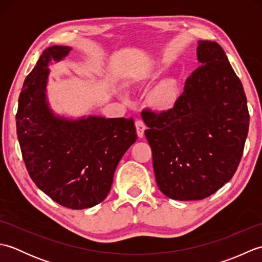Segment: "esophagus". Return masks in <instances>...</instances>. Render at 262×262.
I'll list each match as a JSON object with an SVG mask.
<instances>
[{
    "label": "esophagus",
    "instance_id": "obj_1",
    "mask_svg": "<svg viewBox=\"0 0 262 262\" xmlns=\"http://www.w3.org/2000/svg\"><path fill=\"white\" fill-rule=\"evenodd\" d=\"M135 127H136V130H137V136L142 138L144 136V132L146 129V126L144 124L143 120H136L135 121Z\"/></svg>",
    "mask_w": 262,
    "mask_h": 262
}]
</instances>
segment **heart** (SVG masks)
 <instances>
[{"label": "heart", "mask_w": 262, "mask_h": 262, "mask_svg": "<svg viewBox=\"0 0 262 262\" xmlns=\"http://www.w3.org/2000/svg\"><path fill=\"white\" fill-rule=\"evenodd\" d=\"M179 97V88L174 80H166L154 89L151 94L153 104L160 109L173 107Z\"/></svg>", "instance_id": "heart-1"}]
</instances>
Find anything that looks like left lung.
I'll list each match as a JSON object with an SVG mask.
<instances>
[{
	"label": "left lung",
	"instance_id": "8db88e82",
	"mask_svg": "<svg viewBox=\"0 0 262 262\" xmlns=\"http://www.w3.org/2000/svg\"><path fill=\"white\" fill-rule=\"evenodd\" d=\"M199 68L174 107L144 110L158 187L174 200H200L229 182L249 130L242 83L219 43L199 40Z\"/></svg>",
	"mask_w": 262,
	"mask_h": 262
}]
</instances>
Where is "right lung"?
<instances>
[{
  "label": "right lung",
  "instance_id": "obj_1",
  "mask_svg": "<svg viewBox=\"0 0 262 262\" xmlns=\"http://www.w3.org/2000/svg\"><path fill=\"white\" fill-rule=\"evenodd\" d=\"M71 51L69 46H52L42 52L22 86L16 134L36 186L64 207L85 209L108 196L117 165L137 135L132 118H72L52 109L49 65Z\"/></svg>",
  "mask_w": 262,
  "mask_h": 262
}]
</instances>
